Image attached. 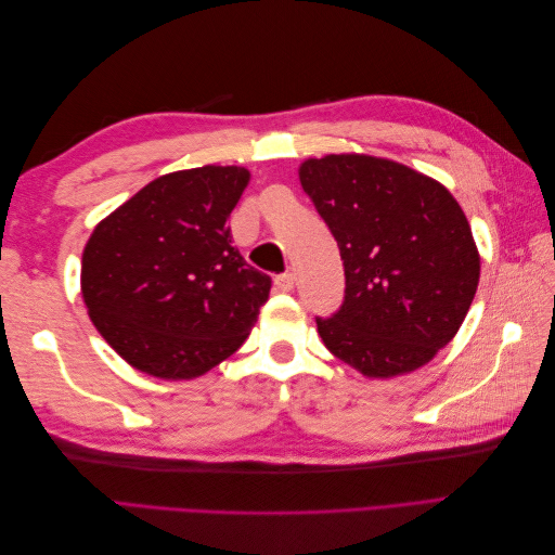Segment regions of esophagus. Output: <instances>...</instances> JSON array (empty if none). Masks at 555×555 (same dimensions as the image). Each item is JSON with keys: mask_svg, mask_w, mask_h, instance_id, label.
Segmentation results:
<instances>
[{"mask_svg": "<svg viewBox=\"0 0 555 555\" xmlns=\"http://www.w3.org/2000/svg\"><path fill=\"white\" fill-rule=\"evenodd\" d=\"M275 289H278V292H282V294L292 292V289H294V275H292V273H282V275H278V278H275Z\"/></svg>", "mask_w": 555, "mask_h": 555, "instance_id": "1", "label": "esophagus"}]
</instances>
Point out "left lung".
<instances>
[{
	"label": "left lung",
	"instance_id": "1",
	"mask_svg": "<svg viewBox=\"0 0 555 555\" xmlns=\"http://www.w3.org/2000/svg\"><path fill=\"white\" fill-rule=\"evenodd\" d=\"M298 180L338 241L345 304L317 319L326 349L363 377L418 371L459 333L481 257L442 182L363 153L310 157Z\"/></svg>",
	"mask_w": 555,
	"mask_h": 555
}]
</instances>
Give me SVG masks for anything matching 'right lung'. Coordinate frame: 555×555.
Segmentation results:
<instances>
[{
    "instance_id": "right-lung-1",
    "label": "right lung",
    "mask_w": 555,
    "mask_h": 555,
    "mask_svg": "<svg viewBox=\"0 0 555 555\" xmlns=\"http://www.w3.org/2000/svg\"><path fill=\"white\" fill-rule=\"evenodd\" d=\"M247 184L245 166L173 171L94 227L80 294L94 328L131 367L201 377L257 324L271 278L245 263L227 227Z\"/></svg>"
}]
</instances>
